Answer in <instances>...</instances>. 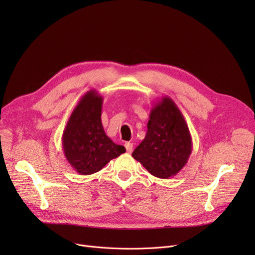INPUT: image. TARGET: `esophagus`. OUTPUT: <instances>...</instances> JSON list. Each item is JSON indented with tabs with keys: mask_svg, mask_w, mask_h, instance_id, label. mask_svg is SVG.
<instances>
[{
	"mask_svg": "<svg viewBox=\"0 0 255 255\" xmlns=\"http://www.w3.org/2000/svg\"><path fill=\"white\" fill-rule=\"evenodd\" d=\"M125 148L128 153H131L133 151V144L131 142H126L125 143Z\"/></svg>",
	"mask_w": 255,
	"mask_h": 255,
	"instance_id": "34e87169",
	"label": "esophagus"
}]
</instances>
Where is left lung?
<instances>
[{
	"mask_svg": "<svg viewBox=\"0 0 255 255\" xmlns=\"http://www.w3.org/2000/svg\"><path fill=\"white\" fill-rule=\"evenodd\" d=\"M192 152V138L177 104L167 96L152 107L148 130L132 157L151 175L169 179L186 165Z\"/></svg>",
	"mask_w": 255,
	"mask_h": 255,
	"instance_id": "1",
	"label": "left lung"
}]
</instances>
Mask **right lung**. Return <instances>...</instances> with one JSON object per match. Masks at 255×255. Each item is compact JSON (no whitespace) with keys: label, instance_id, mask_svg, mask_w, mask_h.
I'll use <instances>...</instances> for the list:
<instances>
[{"label":"right lung","instance_id":"add662e5","mask_svg":"<svg viewBox=\"0 0 255 255\" xmlns=\"http://www.w3.org/2000/svg\"><path fill=\"white\" fill-rule=\"evenodd\" d=\"M103 98L90 90L80 98L63 131L64 155L79 175L88 176L102 169L112 159L126 152L104 132L101 122Z\"/></svg>","mask_w":255,"mask_h":255}]
</instances>
